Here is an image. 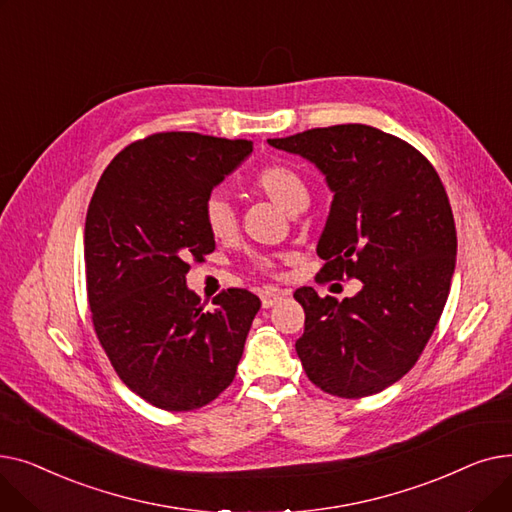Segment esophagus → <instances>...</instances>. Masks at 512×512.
<instances>
[{
    "label": "esophagus",
    "instance_id": "esophagus-1",
    "mask_svg": "<svg viewBox=\"0 0 512 512\" xmlns=\"http://www.w3.org/2000/svg\"><path fill=\"white\" fill-rule=\"evenodd\" d=\"M284 297H288V290H278V288L267 290L263 297H261V305H263V309H270L276 303H280Z\"/></svg>",
    "mask_w": 512,
    "mask_h": 512
}]
</instances>
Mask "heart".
Listing matches in <instances>:
<instances>
[{
    "label": "heart",
    "instance_id": "obj_1",
    "mask_svg": "<svg viewBox=\"0 0 512 512\" xmlns=\"http://www.w3.org/2000/svg\"><path fill=\"white\" fill-rule=\"evenodd\" d=\"M253 186L267 199H272L282 211L294 213L299 207H307L309 203V188L305 180L284 166H267L263 168ZM203 220L213 238H228L236 230V211L232 201L224 193H213L207 197L203 207ZM259 265L263 270H272V259H261Z\"/></svg>",
    "mask_w": 512,
    "mask_h": 512
}]
</instances>
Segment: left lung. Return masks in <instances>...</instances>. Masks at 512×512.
I'll use <instances>...</instances> for the list:
<instances>
[{"label":"left lung","instance_id":"8db88e82","mask_svg":"<svg viewBox=\"0 0 512 512\" xmlns=\"http://www.w3.org/2000/svg\"><path fill=\"white\" fill-rule=\"evenodd\" d=\"M324 174L334 193L317 255L326 280L357 278L351 299L294 292L305 309L297 355L307 378L340 398L398 382L423 353L444 311L456 228L444 184L409 143L367 124L270 139Z\"/></svg>","mask_w":512,"mask_h":512}]
</instances>
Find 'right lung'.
Returning <instances> with one entry per match:
<instances>
[{
	"label": "right lung",
	"mask_w": 512,
	"mask_h": 512,
	"mask_svg": "<svg viewBox=\"0 0 512 512\" xmlns=\"http://www.w3.org/2000/svg\"><path fill=\"white\" fill-rule=\"evenodd\" d=\"M251 141L159 132L101 174L85 222L93 326L120 380L153 407L193 411L234 380L261 301L230 288L203 311L188 259L215 249L203 207Z\"/></svg>",
	"instance_id": "obj_1"
}]
</instances>
